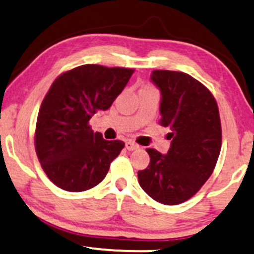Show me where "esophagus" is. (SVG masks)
<instances>
[{"label": "esophagus", "instance_id": "1", "mask_svg": "<svg viewBox=\"0 0 254 254\" xmlns=\"http://www.w3.org/2000/svg\"><path fill=\"white\" fill-rule=\"evenodd\" d=\"M125 147H127V150L132 151V150L138 149V144H136L134 142H131V140H127V142L125 143Z\"/></svg>", "mask_w": 254, "mask_h": 254}]
</instances>
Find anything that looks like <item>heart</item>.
Listing matches in <instances>:
<instances>
[{
    "instance_id": "obj_1",
    "label": "heart",
    "mask_w": 254,
    "mask_h": 254,
    "mask_svg": "<svg viewBox=\"0 0 254 254\" xmlns=\"http://www.w3.org/2000/svg\"><path fill=\"white\" fill-rule=\"evenodd\" d=\"M142 90H145V91H151V90H153L151 86H145V88H143Z\"/></svg>"
}]
</instances>
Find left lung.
<instances>
[{"instance_id":"left-lung-1","label":"left lung","mask_w":254,"mask_h":254,"mask_svg":"<svg viewBox=\"0 0 254 254\" xmlns=\"http://www.w3.org/2000/svg\"><path fill=\"white\" fill-rule=\"evenodd\" d=\"M151 81L162 94L159 124L171 130V146L166 155L146 149L150 164L138 182L158 203L178 205L212 175L221 149L219 110L210 90L188 73L153 70Z\"/></svg>"}]
</instances>
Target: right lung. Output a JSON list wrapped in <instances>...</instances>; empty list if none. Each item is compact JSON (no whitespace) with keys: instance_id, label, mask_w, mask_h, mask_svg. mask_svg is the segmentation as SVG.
Returning a JSON list of instances; mask_svg holds the SVG:
<instances>
[{"instance_id":"right-lung-1","label":"right lung","mask_w":254,"mask_h":254,"mask_svg":"<svg viewBox=\"0 0 254 254\" xmlns=\"http://www.w3.org/2000/svg\"><path fill=\"white\" fill-rule=\"evenodd\" d=\"M134 70L84 64L61 73L38 111L35 150L42 169L56 186L81 192L98 185L124 147L105 140L89 121L108 110Z\"/></svg>"}]
</instances>
